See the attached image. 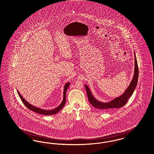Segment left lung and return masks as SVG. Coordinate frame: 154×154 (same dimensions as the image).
Masks as SVG:
<instances>
[{"mask_svg": "<svg viewBox=\"0 0 154 154\" xmlns=\"http://www.w3.org/2000/svg\"><path fill=\"white\" fill-rule=\"evenodd\" d=\"M134 73L133 75V78L129 84L128 87H127L125 92L120 95V97H117L108 102H102L100 100H97L92 95L90 89L89 87L85 85V88L87 91L88 99L90 101L91 104L95 108L98 109L100 110L105 111L111 109L120 108L123 107L127 102V100L129 99L130 97H131L132 94H133L134 91L136 89V86L138 82V67L137 64V61L136 59V54L134 53Z\"/></svg>", "mask_w": 154, "mask_h": 154, "instance_id": "1", "label": "left lung"}]
</instances>
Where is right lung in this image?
Here are the masks:
<instances>
[{
  "mask_svg": "<svg viewBox=\"0 0 154 154\" xmlns=\"http://www.w3.org/2000/svg\"><path fill=\"white\" fill-rule=\"evenodd\" d=\"M70 82H67V84H65L64 87V91H63V99L62 102V103H60V105L57 106V108L52 109V110H44L42 109L38 108L36 106H33L32 105L30 104L29 103H28L26 100H25L24 98H23V97H22V95L20 94V92H18L17 90V93H18V95L20 97V98H21V100H22V102H23V103L26 105V106L29 109L31 110H32L36 113L41 114V115H54L56 114L57 112H59L63 108L64 105H65L66 103V91L67 88H69V85H70Z\"/></svg>",
  "mask_w": 154,
  "mask_h": 154,
  "instance_id": "add662e5",
  "label": "right lung"
}]
</instances>
